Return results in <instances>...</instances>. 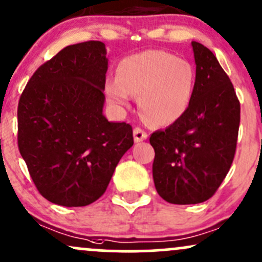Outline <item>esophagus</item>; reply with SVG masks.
Here are the masks:
<instances>
[{
  "label": "esophagus",
  "mask_w": 262,
  "mask_h": 262,
  "mask_svg": "<svg viewBox=\"0 0 262 262\" xmlns=\"http://www.w3.org/2000/svg\"><path fill=\"white\" fill-rule=\"evenodd\" d=\"M133 136H134V142L136 143L143 142V140H145L146 138H148V134H146L142 128H138V126L137 128H134Z\"/></svg>",
  "instance_id": "1"
}]
</instances>
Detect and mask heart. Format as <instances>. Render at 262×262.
Listing matches in <instances>:
<instances>
[{"label":"heart","mask_w":262,"mask_h":262,"mask_svg":"<svg viewBox=\"0 0 262 262\" xmlns=\"http://www.w3.org/2000/svg\"><path fill=\"white\" fill-rule=\"evenodd\" d=\"M195 88V70L188 61L163 51H144L123 59L118 77L105 82L108 99L125 107L139 96L143 116L155 125H169L184 116Z\"/></svg>","instance_id":"obj_1"}]
</instances>
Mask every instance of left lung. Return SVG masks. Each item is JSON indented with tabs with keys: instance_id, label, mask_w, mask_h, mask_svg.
Segmentation results:
<instances>
[{
	"instance_id": "obj_1",
	"label": "left lung",
	"mask_w": 262,
	"mask_h": 262,
	"mask_svg": "<svg viewBox=\"0 0 262 262\" xmlns=\"http://www.w3.org/2000/svg\"><path fill=\"white\" fill-rule=\"evenodd\" d=\"M196 73L190 104L165 130L151 134L153 179L170 204H199L225 179L236 150L240 103L214 53L191 42Z\"/></svg>"
}]
</instances>
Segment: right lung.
<instances>
[{
	"label": "right lung",
	"mask_w": 262,
	"mask_h": 262,
	"mask_svg": "<svg viewBox=\"0 0 262 262\" xmlns=\"http://www.w3.org/2000/svg\"><path fill=\"white\" fill-rule=\"evenodd\" d=\"M107 71L103 42L68 46L34 72L19 98V153L42 196L57 205L99 199L134 143L130 125L103 114Z\"/></svg>",
	"instance_id": "1"
}]
</instances>
